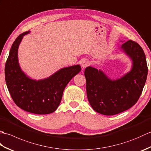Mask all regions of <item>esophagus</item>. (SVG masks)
<instances>
[{
    "mask_svg": "<svg viewBox=\"0 0 151 151\" xmlns=\"http://www.w3.org/2000/svg\"><path fill=\"white\" fill-rule=\"evenodd\" d=\"M89 65H90V62H89L88 60H84V62H82V66L83 68H86V67H87Z\"/></svg>",
    "mask_w": 151,
    "mask_h": 151,
    "instance_id": "obj_1",
    "label": "esophagus"
}]
</instances>
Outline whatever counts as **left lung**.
<instances>
[{
  "instance_id": "left-lung-1",
  "label": "left lung",
  "mask_w": 151,
  "mask_h": 151,
  "mask_svg": "<svg viewBox=\"0 0 151 151\" xmlns=\"http://www.w3.org/2000/svg\"><path fill=\"white\" fill-rule=\"evenodd\" d=\"M122 49L133 61L132 70L123 77L111 81L103 72L86 67V92L89 104L95 111L105 115L121 113L135 104L145 86L148 67L145 54L139 45L129 40Z\"/></svg>"
}]
</instances>
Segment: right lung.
Segmentation results:
<instances>
[{"mask_svg":"<svg viewBox=\"0 0 151 151\" xmlns=\"http://www.w3.org/2000/svg\"><path fill=\"white\" fill-rule=\"evenodd\" d=\"M28 32L21 34L12 45L5 65L6 83L13 101L22 110L36 114H51L58 107L65 86L81 68L79 65L65 67L42 81L27 77L19 65L17 50L22 37Z\"/></svg>","mask_w":151,"mask_h":151,"instance_id":"obj_1","label":"right lung"}]
</instances>
